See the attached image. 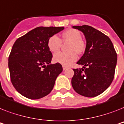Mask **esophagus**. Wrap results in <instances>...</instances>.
I'll use <instances>...</instances> for the list:
<instances>
[{
    "label": "esophagus",
    "mask_w": 124,
    "mask_h": 124,
    "mask_svg": "<svg viewBox=\"0 0 124 124\" xmlns=\"http://www.w3.org/2000/svg\"><path fill=\"white\" fill-rule=\"evenodd\" d=\"M62 67H63V70H64V71H65V69H67V66H65V65H62Z\"/></svg>",
    "instance_id": "esophagus-1"
}]
</instances>
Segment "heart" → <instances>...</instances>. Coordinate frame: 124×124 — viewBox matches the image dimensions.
Here are the masks:
<instances>
[{
	"instance_id": "obj_1",
	"label": "heart",
	"mask_w": 124,
	"mask_h": 124,
	"mask_svg": "<svg viewBox=\"0 0 124 124\" xmlns=\"http://www.w3.org/2000/svg\"><path fill=\"white\" fill-rule=\"evenodd\" d=\"M81 34L76 29H70L62 34V39L65 43H70L68 50L69 52H58L53 55V60L64 65H69L78 59L77 53H81L85 49V44L81 40ZM62 45L61 39L56 35L52 36L48 42V48L53 52L60 50Z\"/></svg>"
}]
</instances>
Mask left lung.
<instances>
[{"instance_id": "8db88e82", "label": "left lung", "mask_w": 124, "mask_h": 124, "mask_svg": "<svg viewBox=\"0 0 124 124\" xmlns=\"http://www.w3.org/2000/svg\"><path fill=\"white\" fill-rule=\"evenodd\" d=\"M80 31L86 39V48L77 62L81 69H73L71 84L79 95L93 97L100 95L111 85L114 78L117 55L107 36L88 25L72 26Z\"/></svg>"}]
</instances>
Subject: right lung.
I'll list each match as a JSON object with an SVG mask.
<instances>
[{"mask_svg":"<svg viewBox=\"0 0 124 124\" xmlns=\"http://www.w3.org/2000/svg\"><path fill=\"white\" fill-rule=\"evenodd\" d=\"M63 27H39L18 38L8 59L12 84L24 97L38 99L48 95L62 72L59 63L51 64L53 56L48 40Z\"/></svg>","mask_w":124,"mask_h":124,"instance_id":"obj_1","label":"right lung"}]
</instances>
